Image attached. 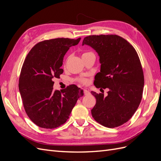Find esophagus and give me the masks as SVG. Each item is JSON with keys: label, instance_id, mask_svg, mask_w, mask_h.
Instances as JSON below:
<instances>
[{"label": "esophagus", "instance_id": "34e87169", "mask_svg": "<svg viewBox=\"0 0 161 161\" xmlns=\"http://www.w3.org/2000/svg\"><path fill=\"white\" fill-rule=\"evenodd\" d=\"M83 92H84V94L85 95H89L90 93L89 91L88 90H86V89H83Z\"/></svg>", "mask_w": 161, "mask_h": 161}]
</instances>
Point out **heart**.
<instances>
[{"label":"heart","mask_w":161,"mask_h":161,"mask_svg":"<svg viewBox=\"0 0 161 161\" xmlns=\"http://www.w3.org/2000/svg\"><path fill=\"white\" fill-rule=\"evenodd\" d=\"M89 53H92L91 52H85V53H83L82 54V57H83V56H86L87 54H89ZM79 82H80L81 83H82V84H86V82H87V80L85 79H79Z\"/></svg>","instance_id":"1"}]
</instances>
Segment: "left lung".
Here are the masks:
<instances>
[{
    "mask_svg": "<svg viewBox=\"0 0 161 161\" xmlns=\"http://www.w3.org/2000/svg\"><path fill=\"white\" fill-rule=\"evenodd\" d=\"M85 44L99 56L101 70L95 76V86L109 89L107 97L91 91L96 98L92 118L105 127H118L132 117L142 100L144 78L138 53L117 35L89 36L84 38Z\"/></svg>",
    "mask_w": 161,
    "mask_h": 161,
    "instance_id": "8db88e82",
    "label": "left lung"
}]
</instances>
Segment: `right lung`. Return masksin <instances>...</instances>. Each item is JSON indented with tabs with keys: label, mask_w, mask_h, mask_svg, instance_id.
Here are the masks:
<instances>
[{
	"label": "right lung",
	"mask_w": 161,
	"mask_h": 161,
	"mask_svg": "<svg viewBox=\"0 0 161 161\" xmlns=\"http://www.w3.org/2000/svg\"><path fill=\"white\" fill-rule=\"evenodd\" d=\"M80 37L56 38L37 43L23 62L19 89L24 109L30 119L39 127L53 129L69 118L82 90L75 85L61 91L53 88V78L63 73V58L70 47L77 45Z\"/></svg>",
	"instance_id": "obj_1"
}]
</instances>
